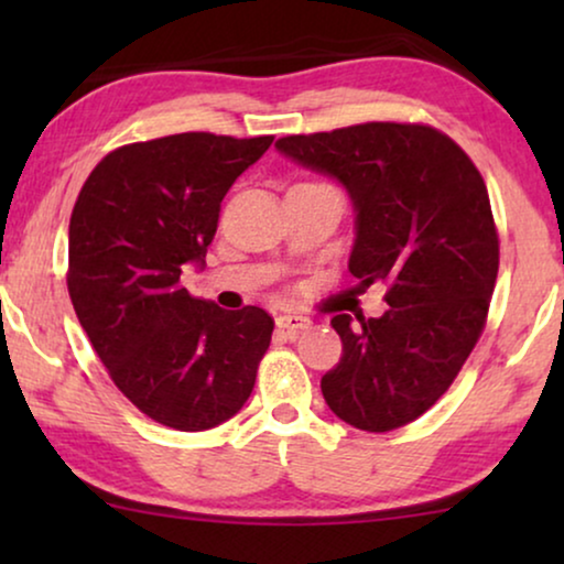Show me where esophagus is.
<instances>
[{
  "instance_id": "34e87169",
  "label": "esophagus",
  "mask_w": 564,
  "mask_h": 564,
  "mask_svg": "<svg viewBox=\"0 0 564 564\" xmlns=\"http://www.w3.org/2000/svg\"><path fill=\"white\" fill-rule=\"evenodd\" d=\"M311 326H313L311 318H305V315H297V313H288L276 318V328H280L282 334H288L290 338H295L300 330H307Z\"/></svg>"
}]
</instances>
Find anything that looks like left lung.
Returning a JSON list of instances; mask_svg holds the SVG:
<instances>
[{
	"instance_id": "8db88e82",
	"label": "left lung",
	"mask_w": 564,
	"mask_h": 564,
	"mask_svg": "<svg viewBox=\"0 0 564 564\" xmlns=\"http://www.w3.org/2000/svg\"><path fill=\"white\" fill-rule=\"evenodd\" d=\"M274 145L344 184L357 213L349 272L365 288L388 284L380 318H330L344 354L323 375V398L354 429L405 426L449 390L485 328L498 276L488 187L429 126L365 122Z\"/></svg>"
}]
</instances>
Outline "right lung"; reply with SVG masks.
I'll list each match as a JSON object with an SVG mask.
<instances>
[{"label": "right lung", "instance_id": "right-lung-1", "mask_svg": "<svg viewBox=\"0 0 564 564\" xmlns=\"http://www.w3.org/2000/svg\"><path fill=\"white\" fill-rule=\"evenodd\" d=\"M272 141L180 133L122 145L74 205L76 318L122 395L169 429L205 431L241 411L272 341L267 311H223L180 280L205 267L223 197Z\"/></svg>", "mask_w": 564, "mask_h": 564}]
</instances>
